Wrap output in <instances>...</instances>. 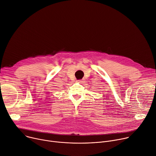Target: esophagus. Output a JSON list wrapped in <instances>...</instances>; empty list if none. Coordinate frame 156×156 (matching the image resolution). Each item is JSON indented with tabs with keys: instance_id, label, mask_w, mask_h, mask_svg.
Instances as JSON below:
<instances>
[{
	"instance_id": "34e87169",
	"label": "esophagus",
	"mask_w": 156,
	"mask_h": 156,
	"mask_svg": "<svg viewBox=\"0 0 156 156\" xmlns=\"http://www.w3.org/2000/svg\"><path fill=\"white\" fill-rule=\"evenodd\" d=\"M77 81L79 82V83H81V82H82V80H78Z\"/></svg>"
}]
</instances>
